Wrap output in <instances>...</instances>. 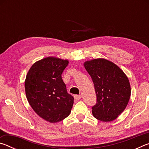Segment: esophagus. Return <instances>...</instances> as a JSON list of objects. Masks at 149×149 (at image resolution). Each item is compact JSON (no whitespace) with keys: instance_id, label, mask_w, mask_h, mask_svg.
Here are the masks:
<instances>
[{"instance_id":"34e87169","label":"esophagus","mask_w":149,"mask_h":149,"mask_svg":"<svg viewBox=\"0 0 149 149\" xmlns=\"http://www.w3.org/2000/svg\"><path fill=\"white\" fill-rule=\"evenodd\" d=\"M81 95H75L74 96V99L76 100H79V99H81Z\"/></svg>"}]
</instances>
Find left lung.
Returning a JSON list of instances; mask_svg holds the SVG:
<instances>
[{
    "label": "left lung",
    "mask_w": 149,
    "mask_h": 149,
    "mask_svg": "<svg viewBox=\"0 0 149 149\" xmlns=\"http://www.w3.org/2000/svg\"><path fill=\"white\" fill-rule=\"evenodd\" d=\"M85 68L91 77L97 95L93 116L102 122L116 119L127 107L131 96L127 77L117 65L104 58L86 61Z\"/></svg>",
    "instance_id": "left-lung-1"
}]
</instances>
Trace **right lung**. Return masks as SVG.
<instances>
[{
  "mask_svg": "<svg viewBox=\"0 0 149 149\" xmlns=\"http://www.w3.org/2000/svg\"><path fill=\"white\" fill-rule=\"evenodd\" d=\"M68 60L47 57L32 65L25 80L27 99L35 113L50 123L68 117L74 97L68 93L62 74Z\"/></svg>",
  "mask_w": 149,
  "mask_h": 149,
  "instance_id": "obj_1",
  "label": "right lung"
}]
</instances>
